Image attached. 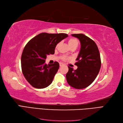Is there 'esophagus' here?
<instances>
[{
    "label": "esophagus",
    "instance_id": "obj_1",
    "mask_svg": "<svg viewBox=\"0 0 123 123\" xmlns=\"http://www.w3.org/2000/svg\"><path fill=\"white\" fill-rule=\"evenodd\" d=\"M63 65H64V64H62V63H59V66H60V67H62Z\"/></svg>",
    "mask_w": 123,
    "mask_h": 123
}]
</instances>
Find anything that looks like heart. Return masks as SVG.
I'll list each match as a JSON object with an SVG mask.
<instances>
[{
  "label": "heart",
  "mask_w": 123,
  "mask_h": 123,
  "mask_svg": "<svg viewBox=\"0 0 123 123\" xmlns=\"http://www.w3.org/2000/svg\"><path fill=\"white\" fill-rule=\"evenodd\" d=\"M68 44L70 48L72 47H77L78 46V44H79V42H78V40L75 38H70L68 40ZM59 45V43H57L56 48H57ZM67 58V57L65 56H62V60H66V59Z\"/></svg>",
  "instance_id": "heart-1"
}]
</instances>
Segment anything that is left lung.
I'll list each match as a JSON object with an SVG mask.
<instances>
[{
  "mask_svg": "<svg viewBox=\"0 0 123 123\" xmlns=\"http://www.w3.org/2000/svg\"><path fill=\"white\" fill-rule=\"evenodd\" d=\"M72 36L79 38L81 44L80 53L76 59V70L68 66L66 79L71 86L78 89L90 85L96 79L101 67V60L98 47L93 40L83 34Z\"/></svg>",
  "mask_w": 123,
  "mask_h": 123,
  "instance_id": "obj_1",
  "label": "left lung"
}]
</instances>
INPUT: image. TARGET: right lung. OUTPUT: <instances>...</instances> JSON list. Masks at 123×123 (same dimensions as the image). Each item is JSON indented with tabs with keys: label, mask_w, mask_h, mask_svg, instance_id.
<instances>
[{
	"label": "right lung",
	"mask_w": 123,
	"mask_h": 123,
	"mask_svg": "<svg viewBox=\"0 0 123 123\" xmlns=\"http://www.w3.org/2000/svg\"><path fill=\"white\" fill-rule=\"evenodd\" d=\"M65 33H42L27 43L21 57L22 72L28 83L37 89L46 88L52 83L59 67V63L47 65V56L54 54L57 44L65 38Z\"/></svg>",
	"instance_id": "right-lung-1"
}]
</instances>
